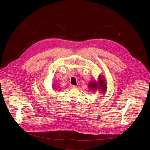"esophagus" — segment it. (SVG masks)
<instances>
[{"label": "esophagus", "mask_w": 150, "mask_h": 150, "mask_svg": "<svg viewBox=\"0 0 150 150\" xmlns=\"http://www.w3.org/2000/svg\"><path fill=\"white\" fill-rule=\"evenodd\" d=\"M70 87L71 88H75V87H76L75 85H72V84H71L70 85Z\"/></svg>", "instance_id": "1"}]
</instances>
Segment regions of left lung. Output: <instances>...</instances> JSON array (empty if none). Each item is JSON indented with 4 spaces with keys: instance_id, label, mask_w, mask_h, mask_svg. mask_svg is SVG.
<instances>
[{
    "instance_id": "8db88e82",
    "label": "left lung",
    "mask_w": 150,
    "mask_h": 150,
    "mask_svg": "<svg viewBox=\"0 0 150 150\" xmlns=\"http://www.w3.org/2000/svg\"><path fill=\"white\" fill-rule=\"evenodd\" d=\"M88 88L94 92L98 91L104 94L108 89V83H107V81L103 75H99L97 80L95 79L94 81H90Z\"/></svg>"
}]
</instances>
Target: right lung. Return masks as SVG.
Returning <instances> with one entry per match:
<instances>
[{
	"mask_svg": "<svg viewBox=\"0 0 150 150\" xmlns=\"http://www.w3.org/2000/svg\"><path fill=\"white\" fill-rule=\"evenodd\" d=\"M59 83H54V84H53V89H56L57 88H58L59 87Z\"/></svg>",
	"mask_w": 150,
	"mask_h": 150,
	"instance_id": "add662e5",
	"label": "right lung"
}]
</instances>
